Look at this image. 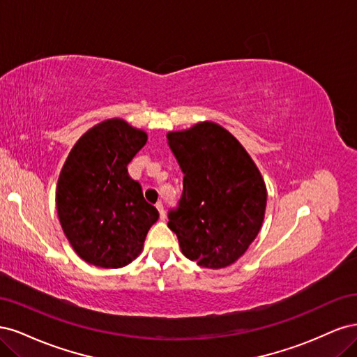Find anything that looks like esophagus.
I'll list each match as a JSON object with an SVG mask.
<instances>
[{
    "mask_svg": "<svg viewBox=\"0 0 357 357\" xmlns=\"http://www.w3.org/2000/svg\"><path fill=\"white\" fill-rule=\"evenodd\" d=\"M156 208H158V211H159V215H160V219L164 220L165 219V210H164V204H162L160 201L156 204Z\"/></svg>",
    "mask_w": 357,
    "mask_h": 357,
    "instance_id": "34e87169",
    "label": "esophagus"
}]
</instances>
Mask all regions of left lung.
I'll return each mask as SVG.
<instances>
[{"label":"left lung","mask_w":357,"mask_h":357,"mask_svg":"<svg viewBox=\"0 0 357 357\" xmlns=\"http://www.w3.org/2000/svg\"><path fill=\"white\" fill-rule=\"evenodd\" d=\"M167 142L183 171V195L168 214L181 253L219 269L241 257L262 228L266 186L250 155L228 129L199 122Z\"/></svg>","instance_id":"1"}]
</instances>
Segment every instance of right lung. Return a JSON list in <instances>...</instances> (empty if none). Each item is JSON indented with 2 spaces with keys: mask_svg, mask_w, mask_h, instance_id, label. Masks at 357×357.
Segmentation results:
<instances>
[{
  "mask_svg": "<svg viewBox=\"0 0 357 357\" xmlns=\"http://www.w3.org/2000/svg\"><path fill=\"white\" fill-rule=\"evenodd\" d=\"M147 143V132L123 119H107L71 149L56 185L58 218L74 252L100 268H122L142 253L158 219L128 164Z\"/></svg>",
  "mask_w": 357,
  "mask_h": 357,
  "instance_id": "obj_1",
  "label": "right lung"
}]
</instances>
